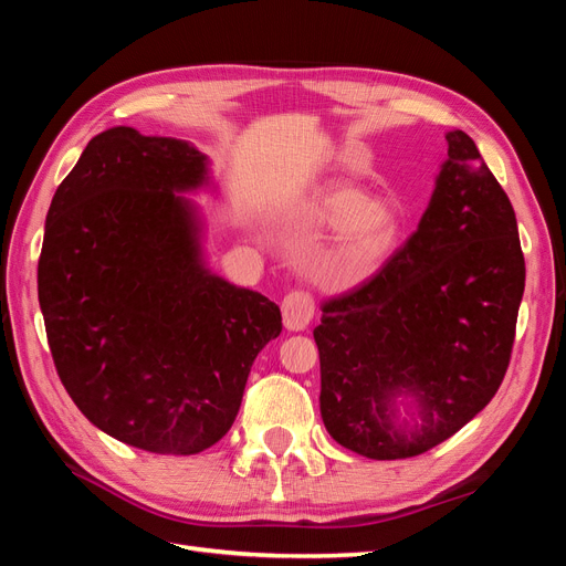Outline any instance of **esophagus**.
<instances>
[{
	"mask_svg": "<svg viewBox=\"0 0 566 566\" xmlns=\"http://www.w3.org/2000/svg\"><path fill=\"white\" fill-rule=\"evenodd\" d=\"M316 312L314 297L304 290H293L283 297V323L287 331H304L312 323Z\"/></svg>",
	"mask_w": 566,
	"mask_h": 566,
	"instance_id": "34e87169",
	"label": "esophagus"
}]
</instances>
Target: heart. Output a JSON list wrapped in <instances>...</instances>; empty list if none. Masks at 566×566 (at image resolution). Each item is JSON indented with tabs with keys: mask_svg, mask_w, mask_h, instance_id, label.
Wrapping results in <instances>:
<instances>
[{
	"mask_svg": "<svg viewBox=\"0 0 566 566\" xmlns=\"http://www.w3.org/2000/svg\"><path fill=\"white\" fill-rule=\"evenodd\" d=\"M316 219L333 227L331 241L310 262V273L331 287H352L378 271L401 233L399 210L354 184H331L316 198Z\"/></svg>",
	"mask_w": 566,
	"mask_h": 566,
	"instance_id": "b5f03b06",
	"label": "heart"
}]
</instances>
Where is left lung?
<instances>
[{"instance_id":"left-lung-1","label":"left lung","mask_w":566,"mask_h":566,"mask_svg":"<svg viewBox=\"0 0 566 566\" xmlns=\"http://www.w3.org/2000/svg\"><path fill=\"white\" fill-rule=\"evenodd\" d=\"M447 144L416 233L378 276L325 302L314 328L325 430L373 460L420 455L465 427L515 342L526 273L515 210L465 132Z\"/></svg>"}]
</instances>
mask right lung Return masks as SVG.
Segmentation results:
<instances>
[{
	"label": "right lung",
	"instance_id": "right-lung-1",
	"mask_svg": "<svg viewBox=\"0 0 566 566\" xmlns=\"http://www.w3.org/2000/svg\"><path fill=\"white\" fill-rule=\"evenodd\" d=\"M214 188L188 142L111 127L82 150L46 212L38 295L59 378L113 439L193 455L238 416L281 310L217 276L184 193Z\"/></svg>",
	"mask_w": 566,
	"mask_h": 566
}]
</instances>
